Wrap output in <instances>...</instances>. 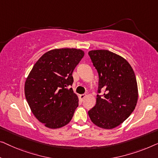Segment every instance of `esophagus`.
Returning a JSON list of instances; mask_svg holds the SVG:
<instances>
[{
  "instance_id": "34e87169",
  "label": "esophagus",
  "mask_w": 158,
  "mask_h": 158,
  "mask_svg": "<svg viewBox=\"0 0 158 158\" xmlns=\"http://www.w3.org/2000/svg\"><path fill=\"white\" fill-rule=\"evenodd\" d=\"M86 96V94H81V95H79V98H80V100H81V101H83V100H84V98H85Z\"/></svg>"
}]
</instances>
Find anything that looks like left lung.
<instances>
[{
	"label": "left lung",
	"instance_id": "left-lung-1",
	"mask_svg": "<svg viewBox=\"0 0 158 158\" xmlns=\"http://www.w3.org/2000/svg\"><path fill=\"white\" fill-rule=\"evenodd\" d=\"M89 55L99 76L98 92L106 93L96 98V103L88 114L98 127L112 129L130 116L138 98L135 73L126 59L106 49L89 52Z\"/></svg>",
	"mask_w": 158,
	"mask_h": 158
}]
</instances>
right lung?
<instances>
[{
	"label": "right lung",
	"mask_w": 158,
	"mask_h": 158,
	"mask_svg": "<svg viewBox=\"0 0 158 158\" xmlns=\"http://www.w3.org/2000/svg\"><path fill=\"white\" fill-rule=\"evenodd\" d=\"M84 55L80 49L60 48L47 52L28 74L25 95L30 110L47 128L56 129L71 121L79 106L72 88V72Z\"/></svg>",
	"instance_id": "add662e5"
}]
</instances>
